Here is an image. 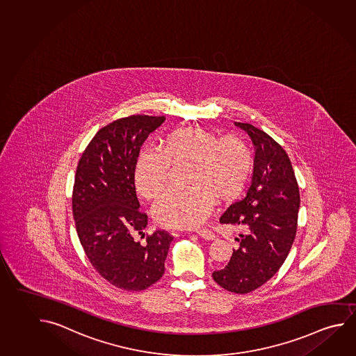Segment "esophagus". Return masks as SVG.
<instances>
[{"label":"esophagus","mask_w":356,"mask_h":356,"mask_svg":"<svg viewBox=\"0 0 356 356\" xmlns=\"http://www.w3.org/2000/svg\"><path fill=\"white\" fill-rule=\"evenodd\" d=\"M197 234L200 235L202 238H204L207 241H214L216 238H217V235L214 234L213 232H211L209 229H207V228H202V229H197Z\"/></svg>","instance_id":"obj_1"}]
</instances>
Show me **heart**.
I'll return each instance as SVG.
<instances>
[{
	"label": "heart",
	"mask_w": 356,
	"mask_h": 356,
	"mask_svg": "<svg viewBox=\"0 0 356 356\" xmlns=\"http://www.w3.org/2000/svg\"><path fill=\"white\" fill-rule=\"evenodd\" d=\"M158 149H145L136 161L134 184L143 198H158L168 187L172 167L188 164L187 189L164 194L153 207L156 222L165 228L198 227L216 200L234 199L253 172V151L244 139H219L204 128L184 127L167 133Z\"/></svg>",
	"instance_id": "1"
}]
</instances>
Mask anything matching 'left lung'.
<instances>
[{
	"label": "left lung",
	"instance_id": "left-lung-1",
	"mask_svg": "<svg viewBox=\"0 0 356 356\" xmlns=\"http://www.w3.org/2000/svg\"><path fill=\"white\" fill-rule=\"evenodd\" d=\"M255 145L252 184L247 194L228 207L222 224L241 225L229 263L213 279L232 293L247 294L266 284L289 254L298 228L300 205L294 169L283 147L249 123L235 122Z\"/></svg>",
	"mask_w": 356,
	"mask_h": 356
}]
</instances>
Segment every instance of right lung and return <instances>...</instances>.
Returning a JSON list of instances; mask_svg holds the SVG:
<instances>
[{
	"label": "right lung",
	"mask_w": 356,
	"mask_h": 356,
	"mask_svg": "<svg viewBox=\"0 0 356 356\" xmlns=\"http://www.w3.org/2000/svg\"><path fill=\"white\" fill-rule=\"evenodd\" d=\"M164 115H133L101 128L79 159L72 211L79 241L92 266L115 288L140 291L164 274L173 236L165 230L136 239L148 223L139 211L134 165L140 145ZM140 238V239H142Z\"/></svg>",
	"instance_id": "obj_1"
}]
</instances>
